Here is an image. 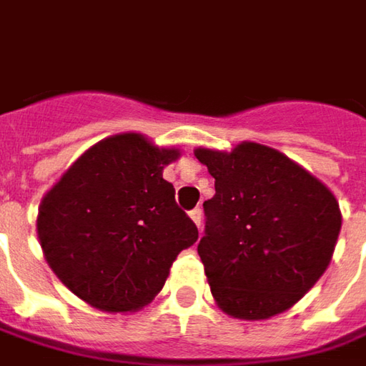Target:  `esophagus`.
<instances>
[{"instance_id":"esophagus-1","label":"esophagus","mask_w":366,"mask_h":366,"mask_svg":"<svg viewBox=\"0 0 366 366\" xmlns=\"http://www.w3.org/2000/svg\"><path fill=\"white\" fill-rule=\"evenodd\" d=\"M190 219H192V221H194V223L200 227V223H202V209H200V207L192 209V211H190Z\"/></svg>"}]
</instances>
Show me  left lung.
Wrapping results in <instances>:
<instances>
[{"instance_id": "obj_1", "label": "left lung", "mask_w": 366, "mask_h": 366, "mask_svg": "<svg viewBox=\"0 0 366 366\" xmlns=\"http://www.w3.org/2000/svg\"><path fill=\"white\" fill-rule=\"evenodd\" d=\"M194 155L214 178L199 242L214 301L239 320L289 310L330 264L342 225L338 200L287 155L258 143Z\"/></svg>"}]
</instances>
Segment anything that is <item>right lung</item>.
<instances>
[{
	"instance_id": "1",
	"label": "right lung",
	"mask_w": 366,
	"mask_h": 366,
	"mask_svg": "<svg viewBox=\"0 0 366 366\" xmlns=\"http://www.w3.org/2000/svg\"><path fill=\"white\" fill-rule=\"evenodd\" d=\"M178 157L127 133L100 141L46 192L39 239L61 282L104 311H133L162 291L199 239L162 169Z\"/></svg>"
}]
</instances>
